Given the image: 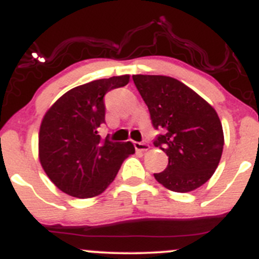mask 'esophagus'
Returning a JSON list of instances; mask_svg holds the SVG:
<instances>
[{
  "instance_id": "obj_1",
  "label": "esophagus",
  "mask_w": 259,
  "mask_h": 259,
  "mask_svg": "<svg viewBox=\"0 0 259 259\" xmlns=\"http://www.w3.org/2000/svg\"><path fill=\"white\" fill-rule=\"evenodd\" d=\"M134 148L135 150H139V152H145L149 149V145L144 142H134Z\"/></svg>"
}]
</instances>
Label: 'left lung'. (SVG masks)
<instances>
[{
    "label": "left lung",
    "instance_id": "obj_1",
    "mask_svg": "<svg viewBox=\"0 0 259 259\" xmlns=\"http://www.w3.org/2000/svg\"><path fill=\"white\" fill-rule=\"evenodd\" d=\"M147 104L153 127L159 130L153 144L168 157L154 178L175 192H188L214 175L224 147L217 111L202 97L172 77L133 76Z\"/></svg>",
    "mask_w": 259,
    "mask_h": 259
}]
</instances>
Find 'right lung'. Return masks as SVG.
<instances>
[{
  "label": "right lung",
  "mask_w": 259,
  "mask_h": 259,
  "mask_svg": "<svg viewBox=\"0 0 259 259\" xmlns=\"http://www.w3.org/2000/svg\"><path fill=\"white\" fill-rule=\"evenodd\" d=\"M127 82L126 74L74 87L45 114L39 133L40 163L69 196L89 199L104 192L135 152L130 142H112L109 135L102 140L97 134L105 124V95Z\"/></svg>",
  "instance_id": "1"
}]
</instances>
